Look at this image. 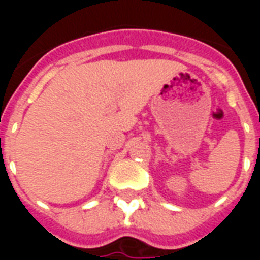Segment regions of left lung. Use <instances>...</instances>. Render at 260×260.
Listing matches in <instances>:
<instances>
[{"mask_svg":"<svg viewBox=\"0 0 260 260\" xmlns=\"http://www.w3.org/2000/svg\"><path fill=\"white\" fill-rule=\"evenodd\" d=\"M259 143H260V142H259Z\"/></svg>","mask_w":260,"mask_h":260,"instance_id":"obj_1","label":"left lung"}]
</instances>
